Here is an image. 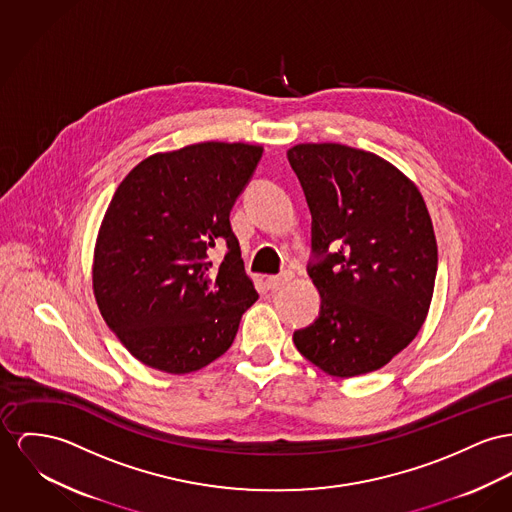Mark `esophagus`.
Here are the masks:
<instances>
[{
  "mask_svg": "<svg viewBox=\"0 0 512 512\" xmlns=\"http://www.w3.org/2000/svg\"><path fill=\"white\" fill-rule=\"evenodd\" d=\"M289 281H291V273L283 272L279 273V275H270V277L266 279V285H268L270 291H279V289H283Z\"/></svg>",
  "mask_w": 512,
  "mask_h": 512,
  "instance_id": "esophagus-1",
  "label": "esophagus"
}]
</instances>
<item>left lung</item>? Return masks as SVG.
Returning <instances> with one entry per match:
<instances>
[{"mask_svg": "<svg viewBox=\"0 0 512 512\" xmlns=\"http://www.w3.org/2000/svg\"><path fill=\"white\" fill-rule=\"evenodd\" d=\"M312 213L308 275L322 305L293 334L328 375H367L423 326L437 277V240L421 192L375 153L341 143L287 151Z\"/></svg>", "mask_w": 512, "mask_h": 512, "instance_id": "8db88e82", "label": "left lung"}]
</instances>
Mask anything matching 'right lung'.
<instances>
[{
	"mask_svg": "<svg viewBox=\"0 0 512 512\" xmlns=\"http://www.w3.org/2000/svg\"><path fill=\"white\" fill-rule=\"evenodd\" d=\"M260 145L204 141L143 159L116 188L93 258L104 322L143 365L186 375L221 357L258 299L231 209ZM228 242L213 267L208 250Z\"/></svg>",
	"mask_w": 512,
	"mask_h": 512,
	"instance_id": "1",
	"label": "right lung"
}]
</instances>
